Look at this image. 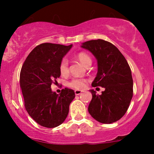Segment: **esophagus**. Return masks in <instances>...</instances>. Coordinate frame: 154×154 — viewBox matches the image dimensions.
I'll return each instance as SVG.
<instances>
[{
  "mask_svg": "<svg viewBox=\"0 0 154 154\" xmlns=\"http://www.w3.org/2000/svg\"><path fill=\"white\" fill-rule=\"evenodd\" d=\"M82 91H78V90H76V91H75V93L76 95H79L82 94Z\"/></svg>",
  "mask_w": 154,
  "mask_h": 154,
  "instance_id": "obj_1",
  "label": "esophagus"
}]
</instances>
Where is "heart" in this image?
<instances>
[{"label": "heart", "instance_id": "heart-1", "mask_svg": "<svg viewBox=\"0 0 154 154\" xmlns=\"http://www.w3.org/2000/svg\"><path fill=\"white\" fill-rule=\"evenodd\" d=\"M77 59L82 63L84 66H87L89 63H91V59L88 54H85V53H79L77 54ZM59 70L61 75H65L68 73L69 72V64L68 61L66 59H63L61 61L59 65ZM69 85L71 88H75V89H82L85 85V79H79L75 78L72 79L69 82Z\"/></svg>", "mask_w": 154, "mask_h": 154}]
</instances>
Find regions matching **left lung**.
<instances>
[{
  "instance_id": "obj_1",
  "label": "left lung",
  "mask_w": 154,
  "mask_h": 154,
  "mask_svg": "<svg viewBox=\"0 0 154 154\" xmlns=\"http://www.w3.org/2000/svg\"><path fill=\"white\" fill-rule=\"evenodd\" d=\"M81 47L89 51L97 60L98 72L92 86L105 89L101 95L90 91L93 97L88 111L100 123L115 122L128 111L133 95L130 67L119 49L106 40H89L82 43Z\"/></svg>"
}]
</instances>
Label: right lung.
I'll return each mask as SVG.
<instances>
[{"label":"right lung","mask_w":154,"mask_h":154,"mask_svg":"<svg viewBox=\"0 0 154 154\" xmlns=\"http://www.w3.org/2000/svg\"><path fill=\"white\" fill-rule=\"evenodd\" d=\"M72 45L42 43L31 51L20 72V87L29 115L41 126L54 128L66 119L75 91L62 89L60 94L51 86L61 75L59 65Z\"/></svg>","instance_id":"right-lung-1"}]
</instances>
